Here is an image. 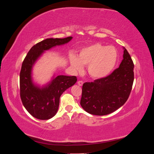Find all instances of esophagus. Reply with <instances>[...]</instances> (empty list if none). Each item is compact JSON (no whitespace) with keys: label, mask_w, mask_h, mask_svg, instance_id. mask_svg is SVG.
<instances>
[{"label":"esophagus","mask_w":154,"mask_h":154,"mask_svg":"<svg viewBox=\"0 0 154 154\" xmlns=\"http://www.w3.org/2000/svg\"><path fill=\"white\" fill-rule=\"evenodd\" d=\"M78 84L79 86H82L83 84V82L82 81H78Z\"/></svg>","instance_id":"34e87169"}]
</instances>
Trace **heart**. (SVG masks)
I'll return each mask as SVG.
<instances>
[{
	"label": "heart",
	"mask_w": 154,
	"mask_h": 154,
	"mask_svg": "<svg viewBox=\"0 0 154 154\" xmlns=\"http://www.w3.org/2000/svg\"><path fill=\"white\" fill-rule=\"evenodd\" d=\"M118 59V51L114 46L96 43L82 48L77 57L71 54L69 61L75 72H81L83 66H87L88 75L99 80L109 75L117 63Z\"/></svg>",
	"instance_id": "1"
}]
</instances>
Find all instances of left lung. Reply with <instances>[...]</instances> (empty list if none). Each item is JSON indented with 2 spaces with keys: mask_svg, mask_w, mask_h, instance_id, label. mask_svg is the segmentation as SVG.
<instances>
[{
  "mask_svg": "<svg viewBox=\"0 0 154 154\" xmlns=\"http://www.w3.org/2000/svg\"><path fill=\"white\" fill-rule=\"evenodd\" d=\"M123 50V59L119 68L104 78L83 83L80 105L88 113L109 114L128 100L134 79V65L127 50L125 48Z\"/></svg>",
  "mask_w": 154,
  "mask_h": 154,
  "instance_id": "1",
  "label": "left lung"
}]
</instances>
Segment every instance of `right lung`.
<instances>
[{
    "label": "right lung",
    "instance_id": "1",
    "mask_svg": "<svg viewBox=\"0 0 154 154\" xmlns=\"http://www.w3.org/2000/svg\"><path fill=\"white\" fill-rule=\"evenodd\" d=\"M72 38H47L31 48L22 63L20 73V97L23 105L34 118L47 120L57 113L60 97L68 88L77 82L74 76H54L50 82L40 86L32 79V69L45 51L69 42Z\"/></svg>",
    "mask_w": 154,
    "mask_h": 154
}]
</instances>
